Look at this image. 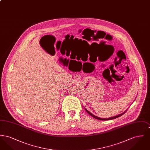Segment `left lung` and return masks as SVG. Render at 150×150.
<instances>
[{
	"instance_id": "left-lung-1",
	"label": "left lung",
	"mask_w": 150,
	"mask_h": 150,
	"mask_svg": "<svg viewBox=\"0 0 150 150\" xmlns=\"http://www.w3.org/2000/svg\"><path fill=\"white\" fill-rule=\"evenodd\" d=\"M85 109H86V111L90 115H91V116H92L93 117H94V119H98V120H110L114 119L117 118V117H119L121 116V115L124 114L127 112V110L126 111H124V112H122V114L118 115H116V116H113V117H108V118H100V117H98V116H96L94 115L93 114H92L91 112H90L88 110H86V108H85Z\"/></svg>"
}]
</instances>
